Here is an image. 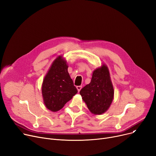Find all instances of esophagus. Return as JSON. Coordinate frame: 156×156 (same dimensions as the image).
<instances>
[{"instance_id": "34e87169", "label": "esophagus", "mask_w": 156, "mask_h": 156, "mask_svg": "<svg viewBox=\"0 0 156 156\" xmlns=\"http://www.w3.org/2000/svg\"><path fill=\"white\" fill-rule=\"evenodd\" d=\"M81 88H82V86H77V90H78V92H79V91L80 90Z\"/></svg>"}]
</instances>
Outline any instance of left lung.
I'll return each instance as SVG.
<instances>
[{
	"label": "left lung",
	"instance_id": "8db88e82",
	"mask_svg": "<svg viewBox=\"0 0 156 156\" xmlns=\"http://www.w3.org/2000/svg\"><path fill=\"white\" fill-rule=\"evenodd\" d=\"M80 94L91 113L101 115L110 106L114 95V89L108 67L96 69L90 82L82 88Z\"/></svg>",
	"mask_w": 156,
	"mask_h": 156
}]
</instances>
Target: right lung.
Returning a JSON list of instances; mask_svg holds the SVG:
<instances>
[{"label":"right lung","instance_id":"obj_1","mask_svg":"<svg viewBox=\"0 0 156 156\" xmlns=\"http://www.w3.org/2000/svg\"><path fill=\"white\" fill-rule=\"evenodd\" d=\"M67 69L66 62L59 56L53 62L43 80V101L51 112L60 110L78 92Z\"/></svg>","mask_w":156,"mask_h":156}]
</instances>
